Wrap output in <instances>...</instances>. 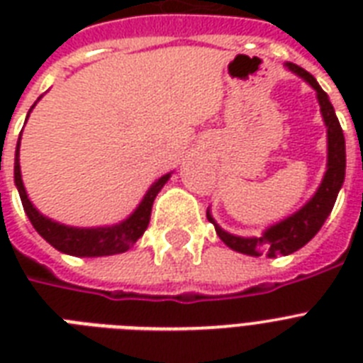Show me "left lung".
<instances>
[{"label":"left lung","mask_w":363,"mask_h":363,"mask_svg":"<svg viewBox=\"0 0 363 363\" xmlns=\"http://www.w3.org/2000/svg\"><path fill=\"white\" fill-rule=\"evenodd\" d=\"M286 67L292 73L301 77L305 82H309L311 86L316 90L322 118H324L328 128V169L315 196L301 209L296 211L292 216H288L275 226L267 228L259 238H238V235L224 232L207 211V218H209L211 224H215L218 238L226 242L230 248L241 254H248V256L277 258V256H288V254L296 252L301 247H305L318 233L322 224L330 216L345 181V167H347L345 135L337 121V115L333 111V105L330 104L328 94L322 90L320 84L316 82V79L311 75L309 71H305L303 67H299L292 62H286Z\"/></svg>","instance_id":"left-lung-1"}]
</instances>
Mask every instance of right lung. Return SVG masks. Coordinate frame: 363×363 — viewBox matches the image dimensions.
Listing matches in <instances>:
<instances>
[{"instance_id":"right-lung-1","label":"right lung","mask_w":363,"mask_h":363,"mask_svg":"<svg viewBox=\"0 0 363 363\" xmlns=\"http://www.w3.org/2000/svg\"><path fill=\"white\" fill-rule=\"evenodd\" d=\"M20 139L16 145V154H14V184L18 188L20 199L24 205V211L37 233L47 242H50L56 250L71 256H82V258H96V256H111V254L125 252L128 248L133 247L135 241L141 238L150 222V211L158 192L164 188V184L169 181L171 173L160 177L152 186L148 188L147 196L143 198L133 213H131L124 222L115 224V226L105 228H73L64 226L60 222H54L47 216H43L39 211L33 207L28 194H26L22 175H20Z\"/></svg>"}]
</instances>
